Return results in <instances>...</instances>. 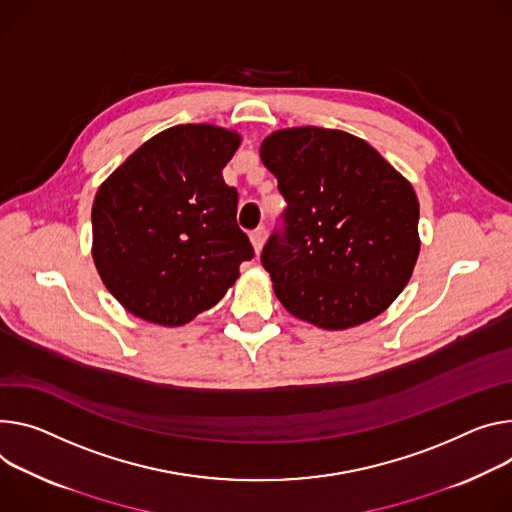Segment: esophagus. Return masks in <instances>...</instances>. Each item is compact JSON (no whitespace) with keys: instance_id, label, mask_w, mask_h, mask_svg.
Wrapping results in <instances>:
<instances>
[{"instance_id":"esophagus-1","label":"esophagus","mask_w":512,"mask_h":512,"mask_svg":"<svg viewBox=\"0 0 512 512\" xmlns=\"http://www.w3.org/2000/svg\"><path fill=\"white\" fill-rule=\"evenodd\" d=\"M251 243H253V249L255 253H261L263 249V243H265V226H259L251 232Z\"/></svg>"}]
</instances>
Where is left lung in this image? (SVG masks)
Listing matches in <instances>:
<instances>
[{
    "mask_svg": "<svg viewBox=\"0 0 512 512\" xmlns=\"http://www.w3.org/2000/svg\"><path fill=\"white\" fill-rule=\"evenodd\" d=\"M261 161L288 202L261 253L277 300L327 331L382 314L421 251L410 181L363 138L318 126L271 132Z\"/></svg>",
    "mask_w": 512,
    "mask_h": 512,
    "instance_id": "1",
    "label": "left lung"
}]
</instances>
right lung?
I'll return each mask as SVG.
<instances>
[{"label":"right lung","instance_id":"obj_1","mask_svg":"<svg viewBox=\"0 0 512 512\" xmlns=\"http://www.w3.org/2000/svg\"><path fill=\"white\" fill-rule=\"evenodd\" d=\"M239 143L220 126H171L100 185L91 255L130 314L181 327L216 306L253 259L237 224L239 194L222 179Z\"/></svg>","mask_w":512,"mask_h":512}]
</instances>
